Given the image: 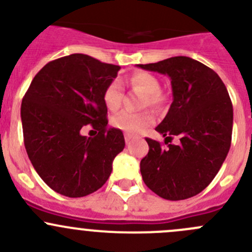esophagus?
Listing matches in <instances>:
<instances>
[{
    "label": "esophagus",
    "instance_id": "esophagus-1",
    "mask_svg": "<svg viewBox=\"0 0 252 252\" xmlns=\"http://www.w3.org/2000/svg\"><path fill=\"white\" fill-rule=\"evenodd\" d=\"M124 139H126V145H129L131 142V136L129 135V134H126V136H124Z\"/></svg>",
    "mask_w": 252,
    "mask_h": 252
}]
</instances>
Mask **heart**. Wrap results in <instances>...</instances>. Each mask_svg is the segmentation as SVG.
<instances>
[{
  "mask_svg": "<svg viewBox=\"0 0 252 252\" xmlns=\"http://www.w3.org/2000/svg\"><path fill=\"white\" fill-rule=\"evenodd\" d=\"M129 84L134 91L146 96L144 105L157 106L161 103V83L158 78L147 72H135L129 78ZM123 101V85L122 81L116 79L111 81L103 93V102L106 108L111 112L119 110ZM112 124L116 128L136 135L152 124V117L147 113H131V112H121L112 119Z\"/></svg>",
  "mask_w": 252,
  "mask_h": 252,
  "instance_id": "heart-1",
  "label": "heart"
}]
</instances>
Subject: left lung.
Masks as SVG:
<instances>
[{"instance_id":"obj_1","label":"left lung","mask_w":252,"mask_h":252,"mask_svg":"<svg viewBox=\"0 0 252 252\" xmlns=\"http://www.w3.org/2000/svg\"><path fill=\"white\" fill-rule=\"evenodd\" d=\"M138 67L171 79L173 102L156 130L164 144L173 135L180 138L168 149L146 138L150 149L140 162L142 180L163 199H189L212 182L230 149L233 105L227 88L215 70L185 56Z\"/></svg>"}]
</instances>
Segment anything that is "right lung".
<instances>
[{
	"instance_id": "add662e5",
	"label": "right lung",
	"mask_w": 252,
	"mask_h": 252,
	"mask_svg": "<svg viewBox=\"0 0 252 252\" xmlns=\"http://www.w3.org/2000/svg\"><path fill=\"white\" fill-rule=\"evenodd\" d=\"M119 69L73 53L48 62L23 97L25 150L40 178L58 194L83 197L100 189L126 146L121 129L107 128L103 102L105 89ZM86 125L98 135L81 136Z\"/></svg>"
}]
</instances>
